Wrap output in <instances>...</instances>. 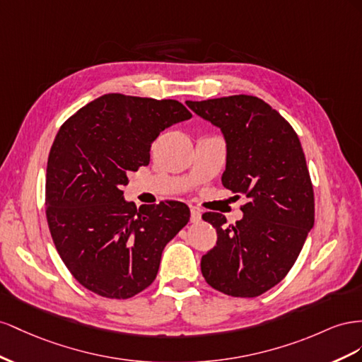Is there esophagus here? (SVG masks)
I'll list each match as a JSON object with an SVG mask.
<instances>
[{
    "label": "esophagus",
    "instance_id": "1",
    "mask_svg": "<svg viewBox=\"0 0 362 362\" xmlns=\"http://www.w3.org/2000/svg\"><path fill=\"white\" fill-rule=\"evenodd\" d=\"M202 220V212L199 208H195V206H192L191 208V221L192 223H199Z\"/></svg>",
    "mask_w": 362,
    "mask_h": 362
}]
</instances>
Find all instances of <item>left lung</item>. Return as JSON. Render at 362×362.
Returning <instances> with one entry per match:
<instances>
[{"mask_svg":"<svg viewBox=\"0 0 362 362\" xmlns=\"http://www.w3.org/2000/svg\"><path fill=\"white\" fill-rule=\"evenodd\" d=\"M220 127L227 144L223 187L245 195L243 220L204 212L216 245L202 256V274L216 291L256 297L291 270L314 226V189L297 133L281 113L253 95L187 101Z\"/></svg>","mask_w":362,"mask_h":362,"instance_id":"1","label":"left lung"}]
</instances>
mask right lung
I'll list each match as a JSON object with an SVG mask.
<instances>
[{
    "label": "right lung",
    "mask_w": 362,
    "mask_h": 362,
    "mask_svg": "<svg viewBox=\"0 0 362 362\" xmlns=\"http://www.w3.org/2000/svg\"><path fill=\"white\" fill-rule=\"evenodd\" d=\"M191 117L175 100L106 94L62 124L47 163L45 214L59 256L86 290L130 298L156 279L189 208L165 200L136 209L121 188L148 165L159 133Z\"/></svg>",
    "instance_id": "right-lung-1"
}]
</instances>
